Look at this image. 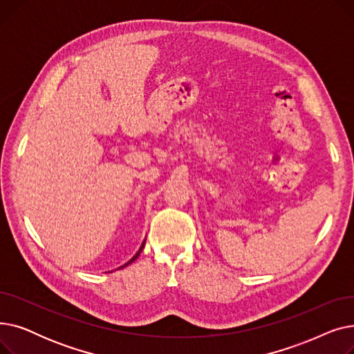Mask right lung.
I'll return each instance as SVG.
<instances>
[{
    "label": "right lung",
    "mask_w": 354,
    "mask_h": 354,
    "mask_svg": "<svg viewBox=\"0 0 354 354\" xmlns=\"http://www.w3.org/2000/svg\"><path fill=\"white\" fill-rule=\"evenodd\" d=\"M143 244H145V243H143ZM142 248H143V247H142ZM142 248H140V250H139V252H138V254H136V255H135V257H133V258H132V259H130V261H129V263H126V264H124V266H129V264H130V263H133V261H135V259H136V258H138V257H139V254H140V251H142ZM122 268H123V266H122Z\"/></svg>",
    "instance_id": "add662e5"
}]
</instances>
